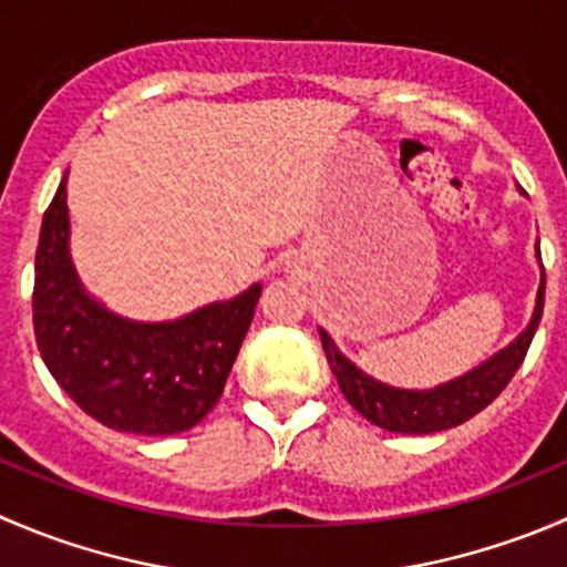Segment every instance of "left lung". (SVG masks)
I'll use <instances>...</instances> for the list:
<instances>
[{"label":"left lung","mask_w":567,"mask_h":567,"mask_svg":"<svg viewBox=\"0 0 567 567\" xmlns=\"http://www.w3.org/2000/svg\"><path fill=\"white\" fill-rule=\"evenodd\" d=\"M537 257H540V251H537ZM543 299H546V271H543L540 290H537L535 316H532L529 327L518 334V340H513L507 349L498 351L496 357L482 362L471 373L449 384H441L435 390H399L365 377L360 368L351 365L334 349L332 338L323 329L321 346L346 401L362 417H368L379 430L399 432V435H430V432H443L465 423L476 412L485 410L507 388L509 379L515 377V371L524 362L526 351H529L532 338H535L537 323L543 318Z\"/></svg>","instance_id":"left-lung-1"}]
</instances>
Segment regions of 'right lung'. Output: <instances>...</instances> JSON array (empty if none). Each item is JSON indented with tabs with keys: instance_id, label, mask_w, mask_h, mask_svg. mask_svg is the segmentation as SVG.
<instances>
[{
	"instance_id": "right-lung-1",
	"label": "right lung",
	"mask_w": 567,
	"mask_h": 567,
	"mask_svg": "<svg viewBox=\"0 0 567 567\" xmlns=\"http://www.w3.org/2000/svg\"><path fill=\"white\" fill-rule=\"evenodd\" d=\"M260 290L251 285L168 323L113 316L76 282L63 179L38 238L32 327L49 373L82 412L115 432L177 435L221 399Z\"/></svg>"
}]
</instances>
